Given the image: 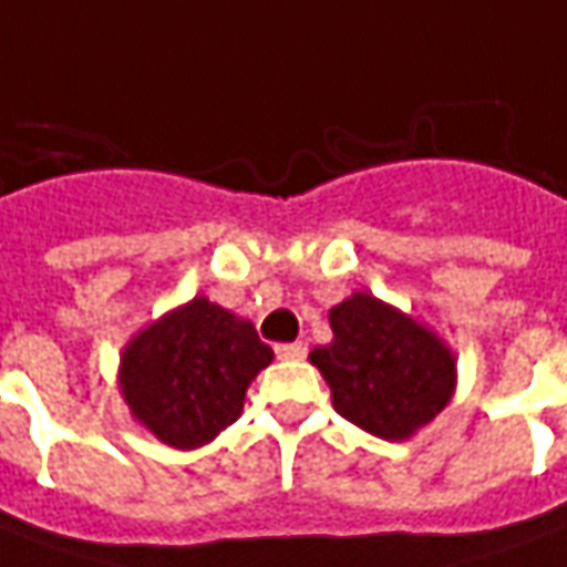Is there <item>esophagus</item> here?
<instances>
[{"label": "esophagus", "mask_w": 567, "mask_h": 567, "mask_svg": "<svg viewBox=\"0 0 567 567\" xmlns=\"http://www.w3.org/2000/svg\"><path fill=\"white\" fill-rule=\"evenodd\" d=\"M276 355H279V359H303V355H307V343H303V340L279 343V347H276Z\"/></svg>", "instance_id": "1"}]
</instances>
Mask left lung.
I'll return each mask as SVG.
<instances>
[{"instance_id": "8db88e82", "label": "left lung", "mask_w": 567, "mask_h": 567, "mask_svg": "<svg viewBox=\"0 0 567 567\" xmlns=\"http://www.w3.org/2000/svg\"><path fill=\"white\" fill-rule=\"evenodd\" d=\"M334 340L310 362L331 386V402L365 433L411 439L449 405L457 383L454 352L417 319L355 291L328 312Z\"/></svg>"}]
</instances>
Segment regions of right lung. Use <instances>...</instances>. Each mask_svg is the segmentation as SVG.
<instances>
[{"label": "right lung", "mask_w": 567, "mask_h": 567, "mask_svg": "<svg viewBox=\"0 0 567 567\" xmlns=\"http://www.w3.org/2000/svg\"><path fill=\"white\" fill-rule=\"evenodd\" d=\"M272 362L255 324L208 297L165 312L122 350L118 390L132 417L172 449L212 442L243 414L245 390Z\"/></svg>", "instance_id": "obj_1"}]
</instances>
